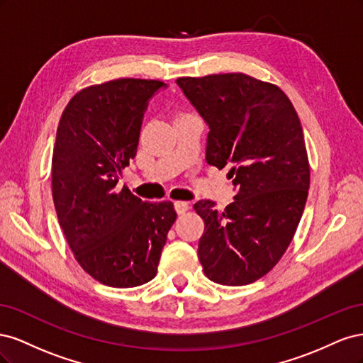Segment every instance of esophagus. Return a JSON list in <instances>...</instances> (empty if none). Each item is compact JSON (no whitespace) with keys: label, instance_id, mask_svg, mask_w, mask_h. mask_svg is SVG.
Here are the masks:
<instances>
[{"label":"esophagus","instance_id":"obj_1","mask_svg":"<svg viewBox=\"0 0 363 363\" xmlns=\"http://www.w3.org/2000/svg\"><path fill=\"white\" fill-rule=\"evenodd\" d=\"M174 207H175V211H177L179 215H183L189 208V203L188 201H175Z\"/></svg>","mask_w":363,"mask_h":363}]
</instances>
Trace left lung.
<instances>
[{
	"label": "left lung",
	"mask_w": 363,
	"mask_h": 363,
	"mask_svg": "<svg viewBox=\"0 0 363 363\" xmlns=\"http://www.w3.org/2000/svg\"><path fill=\"white\" fill-rule=\"evenodd\" d=\"M177 84L208 127L206 160L230 167L236 195L223 211L201 200L199 257L225 286L256 281L280 260L301 219L311 184L300 118L277 86L245 74L184 77Z\"/></svg>",
	"instance_id": "obj_1"
}]
</instances>
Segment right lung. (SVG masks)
I'll return each mask as SVG.
<instances>
[{
	"label": "right lung",
	"mask_w": 363,
	"mask_h": 363,
	"mask_svg": "<svg viewBox=\"0 0 363 363\" xmlns=\"http://www.w3.org/2000/svg\"><path fill=\"white\" fill-rule=\"evenodd\" d=\"M167 84L119 79L86 87L65 107L52 152V199L77 262L95 280L135 288L155 279L177 213L142 201L121 172L136 156L148 103Z\"/></svg>",
	"instance_id": "obj_1"
}]
</instances>
